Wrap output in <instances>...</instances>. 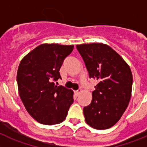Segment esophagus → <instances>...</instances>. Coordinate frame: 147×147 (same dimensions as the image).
<instances>
[{
  "mask_svg": "<svg viewBox=\"0 0 147 147\" xmlns=\"http://www.w3.org/2000/svg\"><path fill=\"white\" fill-rule=\"evenodd\" d=\"M82 90L81 89H79V90H76V91H75V93H76V96H79V95H80V93H82Z\"/></svg>",
  "mask_w": 147,
  "mask_h": 147,
  "instance_id": "esophagus-1",
  "label": "esophagus"
}]
</instances>
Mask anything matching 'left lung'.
Returning <instances> with one entry per match:
<instances>
[{
	"mask_svg": "<svg viewBox=\"0 0 147 147\" xmlns=\"http://www.w3.org/2000/svg\"><path fill=\"white\" fill-rule=\"evenodd\" d=\"M89 73L98 83L90 105L84 107L87 124L96 129H108L119 121L129 105L132 74L124 59L106 44L76 45Z\"/></svg>",
	"mask_w": 147,
	"mask_h": 147,
	"instance_id": "1",
	"label": "left lung"
}]
</instances>
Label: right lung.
Returning <instances> with one entry per match:
<instances>
[{
  "label": "right lung",
  "instance_id": "obj_1",
  "mask_svg": "<svg viewBox=\"0 0 147 147\" xmlns=\"http://www.w3.org/2000/svg\"><path fill=\"white\" fill-rule=\"evenodd\" d=\"M73 45L42 44L20 61L17 74L18 91L27 112L39 123L57 124L67 116L74 102V92L55 85L59 69Z\"/></svg>",
  "mask_w": 147,
  "mask_h": 147
}]
</instances>
